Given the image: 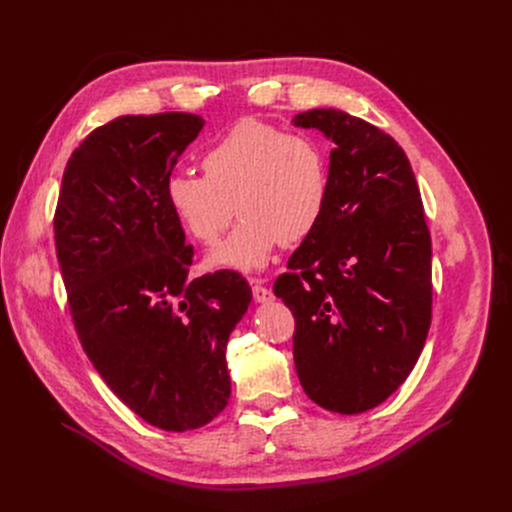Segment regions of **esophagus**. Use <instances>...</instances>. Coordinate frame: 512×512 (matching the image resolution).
Masks as SVG:
<instances>
[{
	"label": "esophagus",
	"instance_id": "obj_1",
	"mask_svg": "<svg viewBox=\"0 0 512 512\" xmlns=\"http://www.w3.org/2000/svg\"><path fill=\"white\" fill-rule=\"evenodd\" d=\"M250 283H252V296H254V300H256V302L264 304V302H271V300L275 298V296H273V291H271L269 287H264L258 279H252Z\"/></svg>",
	"mask_w": 512,
	"mask_h": 512
}]
</instances>
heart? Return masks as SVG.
Instances as JSON below:
<instances>
[{
    "mask_svg": "<svg viewBox=\"0 0 512 512\" xmlns=\"http://www.w3.org/2000/svg\"><path fill=\"white\" fill-rule=\"evenodd\" d=\"M204 177L177 170L164 200L181 227L214 246L237 212L243 221L210 252L212 269L260 271L279 243L296 246L321 225L329 202V160L310 135L243 118L202 158Z\"/></svg>",
    "mask_w": 512,
    "mask_h": 512,
    "instance_id": "b5f03b06",
    "label": "heart"
}]
</instances>
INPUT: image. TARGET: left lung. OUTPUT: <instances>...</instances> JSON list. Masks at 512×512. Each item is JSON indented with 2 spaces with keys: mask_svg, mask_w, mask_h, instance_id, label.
Segmentation results:
<instances>
[{
  "mask_svg": "<svg viewBox=\"0 0 512 512\" xmlns=\"http://www.w3.org/2000/svg\"><path fill=\"white\" fill-rule=\"evenodd\" d=\"M333 141L321 225L291 254L275 296L296 319L294 362L306 396L358 415L392 396L431 325V235L404 150L333 108L294 118Z\"/></svg>",
  "mask_w": 512,
  "mask_h": 512,
  "instance_id": "1",
  "label": "left lung"
}]
</instances>
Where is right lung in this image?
I'll use <instances>...</instances> for the list:
<instances>
[{"label": "right lung", "instance_id": "add662e5", "mask_svg": "<svg viewBox=\"0 0 512 512\" xmlns=\"http://www.w3.org/2000/svg\"><path fill=\"white\" fill-rule=\"evenodd\" d=\"M206 120L118 116L68 158L54 214L68 308L95 371L164 431L210 423L231 396L225 348L252 302L235 271L189 279L193 248L164 181Z\"/></svg>", "mask_w": 512, "mask_h": 512}]
</instances>
